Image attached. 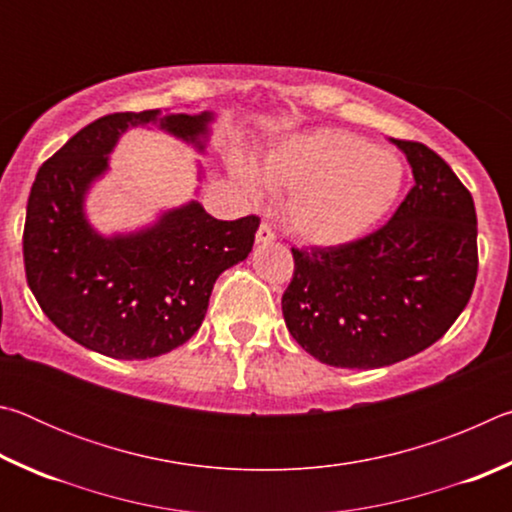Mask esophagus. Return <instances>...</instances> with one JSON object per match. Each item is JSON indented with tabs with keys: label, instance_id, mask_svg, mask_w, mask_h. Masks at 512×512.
I'll use <instances>...</instances> for the list:
<instances>
[{
	"label": "esophagus",
	"instance_id": "1",
	"mask_svg": "<svg viewBox=\"0 0 512 512\" xmlns=\"http://www.w3.org/2000/svg\"><path fill=\"white\" fill-rule=\"evenodd\" d=\"M275 241V232L268 223H262L257 228V244H273Z\"/></svg>",
	"mask_w": 512,
	"mask_h": 512
}]
</instances>
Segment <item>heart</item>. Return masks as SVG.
Here are the masks:
<instances>
[{
    "label": "heart",
    "mask_w": 512,
    "mask_h": 512,
    "mask_svg": "<svg viewBox=\"0 0 512 512\" xmlns=\"http://www.w3.org/2000/svg\"><path fill=\"white\" fill-rule=\"evenodd\" d=\"M237 173L257 192L259 178L287 194L282 214L289 230L316 246H341L377 225L400 196L404 169L393 153L366 137L336 128L293 135L268 151L259 178L246 162Z\"/></svg>",
    "instance_id": "heart-1"
}]
</instances>
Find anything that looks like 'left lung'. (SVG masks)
Instances as JSON below:
<instances>
[{
    "instance_id": "8db88e82",
    "label": "left lung",
    "mask_w": 512,
    "mask_h": 512,
    "mask_svg": "<svg viewBox=\"0 0 512 512\" xmlns=\"http://www.w3.org/2000/svg\"><path fill=\"white\" fill-rule=\"evenodd\" d=\"M415 185L391 221L341 246L291 248L282 314L302 350L334 368H381L436 343L472 296V194L429 146L393 140Z\"/></svg>"
}]
</instances>
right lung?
Wrapping results in <instances>:
<instances>
[{
	"mask_svg": "<svg viewBox=\"0 0 512 512\" xmlns=\"http://www.w3.org/2000/svg\"><path fill=\"white\" fill-rule=\"evenodd\" d=\"M210 112H115L81 128L38 169L24 223V271L40 309L69 339L112 359H153L192 339L216 277L253 250L259 216L219 221L201 203L151 228L101 237L85 219L90 185L128 126L158 124L203 149Z\"/></svg>",
	"mask_w": 512,
	"mask_h": 512,
	"instance_id": "1",
	"label": "right lung"
}]
</instances>
